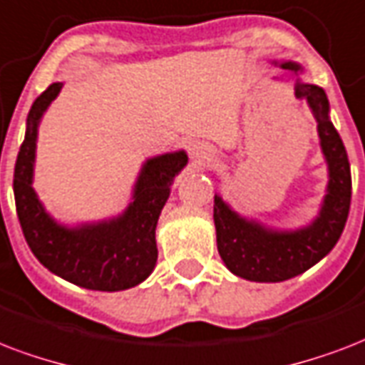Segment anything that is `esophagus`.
I'll return each instance as SVG.
<instances>
[{
	"instance_id": "1",
	"label": "esophagus",
	"mask_w": 365,
	"mask_h": 365,
	"mask_svg": "<svg viewBox=\"0 0 365 365\" xmlns=\"http://www.w3.org/2000/svg\"><path fill=\"white\" fill-rule=\"evenodd\" d=\"M188 154H190V160H194L197 163L209 160V148L203 143L188 144Z\"/></svg>"
}]
</instances>
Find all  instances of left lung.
<instances>
[{"label": "left lung", "instance_id": "obj_1", "mask_svg": "<svg viewBox=\"0 0 365 365\" xmlns=\"http://www.w3.org/2000/svg\"><path fill=\"white\" fill-rule=\"evenodd\" d=\"M272 64L287 72L295 97L307 101L314 115L322 154L327 165V186L314 219L297 228H276L253 217L240 215L227 200H222L221 194H215L213 221L217 250L222 262L240 278L264 284L295 278L320 262L335 247L346 225L352 194L349 156L329 120L326 91L301 80L303 66L299 62L272 61Z\"/></svg>", "mask_w": 365, "mask_h": 365}]
</instances>
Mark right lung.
Returning <instances> with one entry per match:
<instances>
[{
  "instance_id": "obj_1",
  "label": "right lung",
  "mask_w": 365,
  "mask_h": 365,
  "mask_svg": "<svg viewBox=\"0 0 365 365\" xmlns=\"http://www.w3.org/2000/svg\"><path fill=\"white\" fill-rule=\"evenodd\" d=\"M64 87L49 86L28 112L26 133L16 156V215L30 250L58 278L93 291H123L148 278L156 267V227L175 177L186 168L185 150L146 158L120 215L93 222L64 225L45 209L34 190L39 123Z\"/></svg>"
}]
</instances>
